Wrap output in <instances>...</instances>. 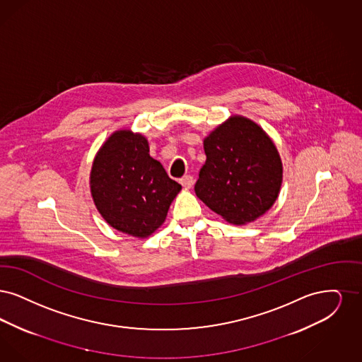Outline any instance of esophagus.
I'll return each instance as SVG.
<instances>
[{
  "mask_svg": "<svg viewBox=\"0 0 362 362\" xmlns=\"http://www.w3.org/2000/svg\"><path fill=\"white\" fill-rule=\"evenodd\" d=\"M180 184L184 187V188H192L193 184H194V180L192 175H184L181 180H180Z\"/></svg>",
  "mask_w": 362,
  "mask_h": 362,
  "instance_id": "34e87169",
  "label": "esophagus"
}]
</instances>
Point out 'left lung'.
Returning <instances> with one entry per match:
<instances>
[{
  "mask_svg": "<svg viewBox=\"0 0 362 362\" xmlns=\"http://www.w3.org/2000/svg\"><path fill=\"white\" fill-rule=\"evenodd\" d=\"M196 196L228 223L243 226L273 206L283 184L276 144L250 119L233 115L204 138Z\"/></svg>",
  "mask_w": 362,
  "mask_h": 362,
  "instance_id": "1",
  "label": "left lung"
}]
</instances>
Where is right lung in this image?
I'll return each mask as SVG.
<instances>
[{
    "mask_svg": "<svg viewBox=\"0 0 362 362\" xmlns=\"http://www.w3.org/2000/svg\"><path fill=\"white\" fill-rule=\"evenodd\" d=\"M148 153L146 136L117 129L97 151L89 177L90 193L103 219L135 238L157 231L181 190Z\"/></svg>",
    "mask_w": 362,
    "mask_h": 362,
    "instance_id": "obj_1",
    "label": "right lung"
}]
</instances>
